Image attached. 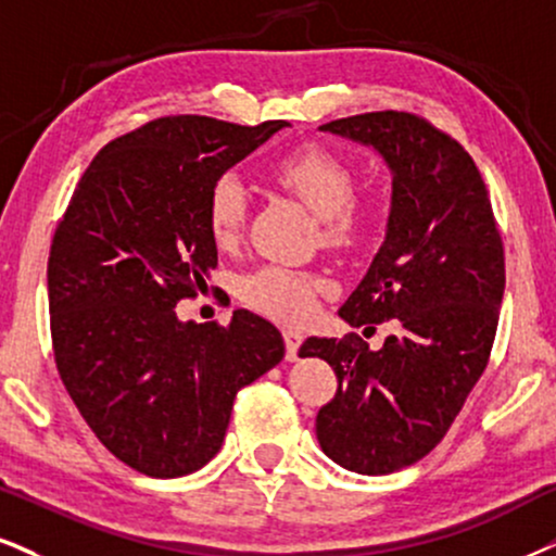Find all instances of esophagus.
Listing matches in <instances>:
<instances>
[{
  "mask_svg": "<svg viewBox=\"0 0 556 556\" xmlns=\"http://www.w3.org/2000/svg\"><path fill=\"white\" fill-rule=\"evenodd\" d=\"M283 342H286V358L296 361L301 342H304V334L299 330H283Z\"/></svg>",
  "mask_w": 556,
  "mask_h": 556,
  "instance_id": "obj_1",
  "label": "esophagus"
}]
</instances>
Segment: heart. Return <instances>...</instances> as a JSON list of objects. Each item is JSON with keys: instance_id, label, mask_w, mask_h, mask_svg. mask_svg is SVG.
<instances>
[{"instance_id": "heart-1", "label": "heart", "mask_w": 556, "mask_h": 556, "mask_svg": "<svg viewBox=\"0 0 556 556\" xmlns=\"http://www.w3.org/2000/svg\"><path fill=\"white\" fill-rule=\"evenodd\" d=\"M273 177L319 216L327 244H351L361 235L366 214L353 201L355 175L351 164L325 147H301L280 156ZM247 222V190L239 177L222 175L205 198V224L216 247H235ZM325 278L291 265H260L239 280V293L250 306L280 321H304Z\"/></svg>"}]
</instances>
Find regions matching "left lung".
I'll use <instances>...</instances> for the list:
<instances>
[{"label":"left lung","instance_id":"8db88e82","mask_svg":"<svg viewBox=\"0 0 556 556\" xmlns=\"http://www.w3.org/2000/svg\"><path fill=\"white\" fill-rule=\"evenodd\" d=\"M319 128L374 147L392 173L387 237L340 317L351 327L394 319L396 332L379 351L355 332L309 338L299 355L338 376L317 415L321 451L358 475H392L443 441L488 368L503 239L475 160L433 123L379 111Z\"/></svg>","mask_w":556,"mask_h":556}]
</instances>
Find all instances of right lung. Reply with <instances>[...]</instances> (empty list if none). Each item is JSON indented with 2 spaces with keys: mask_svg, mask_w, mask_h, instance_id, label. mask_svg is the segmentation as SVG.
<instances>
[{
  "mask_svg": "<svg viewBox=\"0 0 556 556\" xmlns=\"http://www.w3.org/2000/svg\"><path fill=\"white\" fill-rule=\"evenodd\" d=\"M286 121L167 115L102 147L48 257L53 358L100 443L147 477L198 471L222 448L235 396L283 358L270 321L177 319L218 263L205 198Z\"/></svg>",
  "mask_w": 556,
  "mask_h": 556,
  "instance_id": "add662e5",
  "label": "right lung"
}]
</instances>
